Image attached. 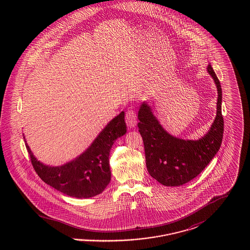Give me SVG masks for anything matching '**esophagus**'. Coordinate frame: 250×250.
Here are the masks:
<instances>
[{
    "mask_svg": "<svg viewBox=\"0 0 250 250\" xmlns=\"http://www.w3.org/2000/svg\"><path fill=\"white\" fill-rule=\"evenodd\" d=\"M125 123L127 125L128 127L133 128L136 126L137 125V116H136V112L133 111L132 109H128L125 113Z\"/></svg>",
    "mask_w": 250,
    "mask_h": 250,
    "instance_id": "obj_1",
    "label": "esophagus"
}]
</instances>
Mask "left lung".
I'll return each mask as SVG.
<instances>
[{"mask_svg": "<svg viewBox=\"0 0 250 250\" xmlns=\"http://www.w3.org/2000/svg\"><path fill=\"white\" fill-rule=\"evenodd\" d=\"M206 69L217 89L216 115L210 129L201 139L183 140L167 132L146 101L139 109L138 126L143 137L147 170L163 186L179 187L197 177L220 148L224 131L222 89L210 63Z\"/></svg>", "mask_w": 250, "mask_h": 250, "instance_id": "1", "label": "left lung"}]
</instances>
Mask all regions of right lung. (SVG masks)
<instances>
[{"mask_svg": "<svg viewBox=\"0 0 250 250\" xmlns=\"http://www.w3.org/2000/svg\"><path fill=\"white\" fill-rule=\"evenodd\" d=\"M126 133L125 111L111 120L92 144L74 160L62 166H49L37 160L23 139L38 176L51 188L77 199L102 193L111 178L108 156L114 142Z\"/></svg>", "mask_w": 250, "mask_h": 250, "instance_id": "obj_1", "label": "right lung"}]
</instances>
